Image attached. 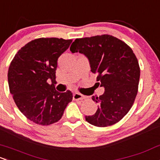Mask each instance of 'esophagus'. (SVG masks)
<instances>
[{
	"label": "esophagus",
	"instance_id": "obj_1",
	"mask_svg": "<svg viewBox=\"0 0 160 160\" xmlns=\"http://www.w3.org/2000/svg\"><path fill=\"white\" fill-rule=\"evenodd\" d=\"M86 97L83 94L80 93H74L73 94V99L75 100H84Z\"/></svg>",
	"mask_w": 160,
	"mask_h": 160
}]
</instances>
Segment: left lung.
<instances>
[{"label":"left lung","instance_id":"1","mask_svg":"<svg viewBox=\"0 0 160 160\" xmlns=\"http://www.w3.org/2000/svg\"><path fill=\"white\" fill-rule=\"evenodd\" d=\"M70 50L88 58L90 70L97 73V83L105 89L99 97L93 96L98 109L86 120L99 127L117 123L130 110L138 92L140 69L132 50L108 34L76 39Z\"/></svg>","mask_w":160,"mask_h":160}]
</instances>
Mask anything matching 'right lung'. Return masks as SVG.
<instances>
[{
    "mask_svg": "<svg viewBox=\"0 0 160 160\" xmlns=\"http://www.w3.org/2000/svg\"><path fill=\"white\" fill-rule=\"evenodd\" d=\"M71 43L72 40L56 38L31 40L18 50L10 64V92L20 111L35 123L48 126L58 122L72 101L70 90L59 93L53 84L58 58Z\"/></svg>",
    "mask_w": 160,
    "mask_h": 160,
    "instance_id": "right-lung-1",
    "label": "right lung"
}]
</instances>
